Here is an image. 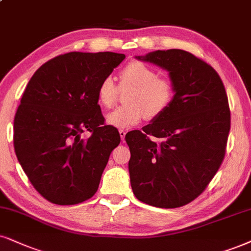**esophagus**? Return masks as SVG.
I'll use <instances>...</instances> for the list:
<instances>
[{
    "label": "esophagus",
    "mask_w": 251,
    "mask_h": 251,
    "mask_svg": "<svg viewBox=\"0 0 251 251\" xmlns=\"http://www.w3.org/2000/svg\"><path fill=\"white\" fill-rule=\"evenodd\" d=\"M119 135H120V139L124 141L125 140V135H126V131H124V129H119Z\"/></svg>",
    "instance_id": "34e87169"
}]
</instances>
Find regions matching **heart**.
<instances>
[{
	"mask_svg": "<svg viewBox=\"0 0 251 251\" xmlns=\"http://www.w3.org/2000/svg\"><path fill=\"white\" fill-rule=\"evenodd\" d=\"M120 87L131 89L125 98L127 105L116 107L105 116L107 125L119 129L138 125L145 115L149 119L160 116L174 97L171 82L158 77L155 69L142 62H131L123 69ZM117 93L113 77L106 76L98 85V102L109 107L115 102Z\"/></svg>",
	"mask_w": 251,
	"mask_h": 251,
	"instance_id": "obj_1",
	"label": "heart"
}]
</instances>
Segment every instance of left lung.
<instances>
[{
  "label": "left lung",
  "mask_w": 251,
  "mask_h": 251,
  "mask_svg": "<svg viewBox=\"0 0 251 251\" xmlns=\"http://www.w3.org/2000/svg\"><path fill=\"white\" fill-rule=\"evenodd\" d=\"M135 59L167 71L174 97L142 131L125 136L133 193L155 207H180L204 191L224 160L230 128L226 90L218 73L186 50H154Z\"/></svg>",
  "instance_id": "obj_1"
}]
</instances>
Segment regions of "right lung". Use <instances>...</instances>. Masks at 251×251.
<instances>
[{
  "label": "right lung",
  "mask_w": 251,
  "mask_h": 251,
  "mask_svg": "<svg viewBox=\"0 0 251 251\" xmlns=\"http://www.w3.org/2000/svg\"><path fill=\"white\" fill-rule=\"evenodd\" d=\"M124 59L71 52L44 63L28 81L14 120L15 153L34 189L53 204H78L97 191L120 142L118 129L104 125L98 85Z\"/></svg>",
  "instance_id": "add662e5"
}]
</instances>
